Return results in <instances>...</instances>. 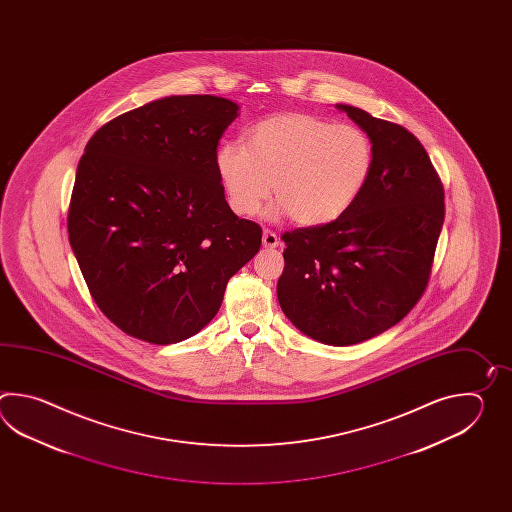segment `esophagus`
<instances>
[{
	"label": "esophagus",
	"instance_id": "obj_1",
	"mask_svg": "<svg viewBox=\"0 0 512 512\" xmlns=\"http://www.w3.org/2000/svg\"><path fill=\"white\" fill-rule=\"evenodd\" d=\"M263 247L265 249H274V247H278V243H280V238L276 236V232H272V230L265 229L263 230Z\"/></svg>",
	"mask_w": 512,
	"mask_h": 512
}]
</instances>
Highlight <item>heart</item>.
Segmentation results:
<instances>
[{
	"instance_id": "heart-1",
	"label": "heart",
	"mask_w": 512,
	"mask_h": 512,
	"mask_svg": "<svg viewBox=\"0 0 512 512\" xmlns=\"http://www.w3.org/2000/svg\"><path fill=\"white\" fill-rule=\"evenodd\" d=\"M214 164L238 216L256 214L274 188L276 210L315 227L335 221L355 203L371 174L373 144L357 126L282 111L256 122L247 146L221 142Z\"/></svg>"
}]
</instances>
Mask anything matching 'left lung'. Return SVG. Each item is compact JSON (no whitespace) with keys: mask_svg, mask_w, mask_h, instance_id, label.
Here are the masks:
<instances>
[{"mask_svg":"<svg viewBox=\"0 0 512 512\" xmlns=\"http://www.w3.org/2000/svg\"><path fill=\"white\" fill-rule=\"evenodd\" d=\"M338 109L370 137V177L340 218L283 232L276 293L304 335L351 346L401 322L425 294L445 190L414 133L355 106Z\"/></svg>","mask_w":512,"mask_h":512,"instance_id":"1","label":"left lung"}]
</instances>
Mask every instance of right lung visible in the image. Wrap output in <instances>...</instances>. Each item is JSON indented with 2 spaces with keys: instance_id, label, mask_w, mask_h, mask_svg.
<instances>
[{
  "instance_id": "right-lung-1",
  "label": "right lung",
  "mask_w": 512,
  "mask_h": 512,
  "mask_svg": "<svg viewBox=\"0 0 512 512\" xmlns=\"http://www.w3.org/2000/svg\"><path fill=\"white\" fill-rule=\"evenodd\" d=\"M238 109L212 95L161 98L87 141L69 243L98 309L130 337L166 346L196 335L260 251V225L230 210L214 164Z\"/></svg>"
}]
</instances>
